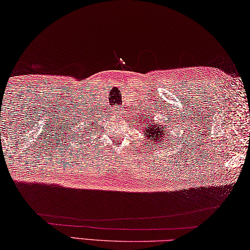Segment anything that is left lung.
<instances>
[{
	"label": "left lung",
	"instance_id": "1",
	"mask_svg": "<svg viewBox=\"0 0 250 250\" xmlns=\"http://www.w3.org/2000/svg\"><path fill=\"white\" fill-rule=\"evenodd\" d=\"M147 119L149 120H145L144 132L146 136H147V138L151 140L152 145H161L164 141H168V139H170V135L167 134V128H164L165 125H161L160 123H152L153 121L150 120V116H147Z\"/></svg>",
	"mask_w": 250,
	"mask_h": 250
}]
</instances>
